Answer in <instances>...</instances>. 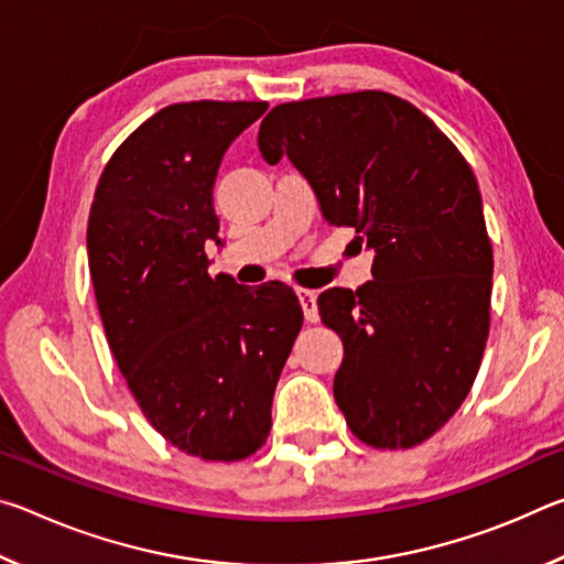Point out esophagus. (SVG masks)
I'll return each mask as SVG.
<instances>
[{
	"mask_svg": "<svg viewBox=\"0 0 564 564\" xmlns=\"http://www.w3.org/2000/svg\"><path fill=\"white\" fill-rule=\"evenodd\" d=\"M295 295H299L301 301V308H303V316L308 323H316L318 321V303H316V291H308V289H295Z\"/></svg>",
	"mask_w": 564,
	"mask_h": 564,
	"instance_id": "1",
	"label": "esophagus"
}]
</instances>
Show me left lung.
<instances>
[{"label":"left lung","mask_w":564,"mask_h":564,"mask_svg":"<svg viewBox=\"0 0 564 564\" xmlns=\"http://www.w3.org/2000/svg\"><path fill=\"white\" fill-rule=\"evenodd\" d=\"M259 149L308 181L330 226L356 228L373 281L318 295L343 340L333 395L358 441L398 451L431 437L470 393L490 330L492 246L460 151L386 91L273 107Z\"/></svg>","instance_id":"8db88e82"}]
</instances>
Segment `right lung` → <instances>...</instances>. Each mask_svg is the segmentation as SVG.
<instances>
[{
	"label": "right lung",
	"instance_id": "right-lung-1",
	"mask_svg": "<svg viewBox=\"0 0 564 564\" xmlns=\"http://www.w3.org/2000/svg\"><path fill=\"white\" fill-rule=\"evenodd\" d=\"M265 101H186L113 151L94 194L89 273L109 348L141 413L204 460H243L271 433V405L303 326L291 285L208 275L214 184L226 149Z\"/></svg>",
	"mask_w": 564,
	"mask_h": 564
}]
</instances>
